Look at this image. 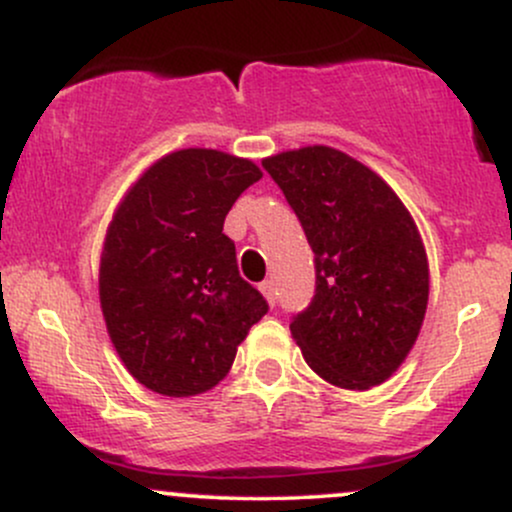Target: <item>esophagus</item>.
Masks as SVG:
<instances>
[{"label": "esophagus", "instance_id": "esophagus-1", "mask_svg": "<svg viewBox=\"0 0 512 512\" xmlns=\"http://www.w3.org/2000/svg\"><path fill=\"white\" fill-rule=\"evenodd\" d=\"M260 291H262V296L267 298V301H269V305H274V303H276V286H274V281H272V279L262 281V284H260Z\"/></svg>", "mask_w": 512, "mask_h": 512}]
</instances>
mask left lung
Here are the masks:
<instances>
[{
  "label": "left lung",
  "instance_id": "obj_1",
  "mask_svg": "<svg viewBox=\"0 0 512 512\" xmlns=\"http://www.w3.org/2000/svg\"><path fill=\"white\" fill-rule=\"evenodd\" d=\"M264 170L296 211L315 252V296L291 320L303 358L327 383H385L419 337L428 260L392 187L332 146L269 156Z\"/></svg>",
  "mask_w": 512,
  "mask_h": 512
}]
</instances>
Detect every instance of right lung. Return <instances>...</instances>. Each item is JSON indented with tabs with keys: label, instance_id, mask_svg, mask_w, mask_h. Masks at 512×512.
<instances>
[{
	"label": "right lung",
	"instance_id": "obj_1",
	"mask_svg": "<svg viewBox=\"0 0 512 512\" xmlns=\"http://www.w3.org/2000/svg\"><path fill=\"white\" fill-rule=\"evenodd\" d=\"M262 178L248 158L180 149L129 187L105 233L101 308L129 373L166 397L202 395L269 305L238 274L223 221Z\"/></svg>",
	"mask_w": 512,
	"mask_h": 512
}]
</instances>
